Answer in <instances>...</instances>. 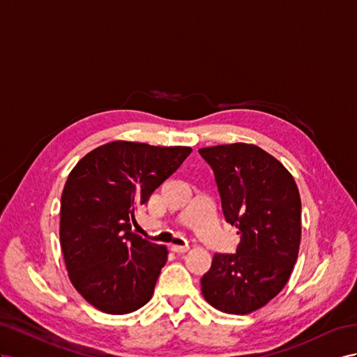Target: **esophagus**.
<instances>
[{
  "mask_svg": "<svg viewBox=\"0 0 357 357\" xmlns=\"http://www.w3.org/2000/svg\"><path fill=\"white\" fill-rule=\"evenodd\" d=\"M172 250L176 252V253H185V252L190 250V245H187V244H184V245L173 244V245H172Z\"/></svg>",
  "mask_w": 357,
  "mask_h": 357,
  "instance_id": "1",
  "label": "esophagus"
}]
</instances>
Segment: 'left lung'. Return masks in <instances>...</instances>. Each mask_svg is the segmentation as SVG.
<instances>
[{"mask_svg": "<svg viewBox=\"0 0 357 357\" xmlns=\"http://www.w3.org/2000/svg\"><path fill=\"white\" fill-rule=\"evenodd\" d=\"M213 167L223 214L238 229L234 255L215 253L202 294L225 314L266 306L287 285L298 257L301 202L294 178L280 161L248 143L199 149Z\"/></svg>", "mask_w": 357, "mask_h": 357, "instance_id": "1", "label": "left lung"}]
</instances>
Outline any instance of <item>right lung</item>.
<instances>
[{
    "instance_id": "obj_1",
    "label": "right lung",
    "mask_w": 357,
    "mask_h": 357,
    "mask_svg": "<svg viewBox=\"0 0 357 357\" xmlns=\"http://www.w3.org/2000/svg\"><path fill=\"white\" fill-rule=\"evenodd\" d=\"M190 153L188 146L117 140L89 152L69 173L60 245L72 285L91 306L123 315L151 300L169 252L131 231L134 213Z\"/></svg>"
}]
</instances>
